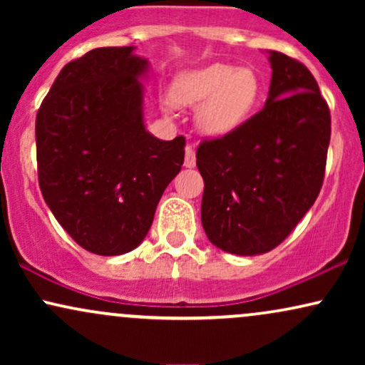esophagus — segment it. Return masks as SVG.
<instances>
[{
  "mask_svg": "<svg viewBox=\"0 0 365 365\" xmlns=\"http://www.w3.org/2000/svg\"><path fill=\"white\" fill-rule=\"evenodd\" d=\"M195 166V150L192 145L185 148V168H194Z\"/></svg>",
  "mask_w": 365,
  "mask_h": 365,
  "instance_id": "esophagus-1",
  "label": "esophagus"
}]
</instances>
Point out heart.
<instances>
[{
    "label": "heart",
    "mask_w": 365,
    "mask_h": 365,
    "mask_svg": "<svg viewBox=\"0 0 365 365\" xmlns=\"http://www.w3.org/2000/svg\"><path fill=\"white\" fill-rule=\"evenodd\" d=\"M177 104H200L199 127L212 137L228 135L249 118L261 98V78L252 68L212 63L178 75L171 87Z\"/></svg>",
    "instance_id": "b5f03b06"
}]
</instances>
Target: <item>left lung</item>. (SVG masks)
I'll return each mask as SVG.
<instances>
[{
	"label": "left lung",
	"instance_id": "1",
	"mask_svg": "<svg viewBox=\"0 0 365 365\" xmlns=\"http://www.w3.org/2000/svg\"><path fill=\"white\" fill-rule=\"evenodd\" d=\"M269 98L261 111L223 137L204 139L200 220L225 252L273 250L316 202L331 137L328 103L304 63L269 51Z\"/></svg>",
	"mask_w": 365,
	"mask_h": 365
}]
</instances>
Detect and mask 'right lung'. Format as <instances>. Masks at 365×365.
<instances>
[{"label":"right lung","instance_id":"add662e5","mask_svg":"<svg viewBox=\"0 0 365 365\" xmlns=\"http://www.w3.org/2000/svg\"><path fill=\"white\" fill-rule=\"evenodd\" d=\"M133 46L66 63L36 116L37 175L54 217L78 245L120 255L148 235L158 202L182 170L185 137L144 127L148 68Z\"/></svg>","mask_w":365,"mask_h":365}]
</instances>
